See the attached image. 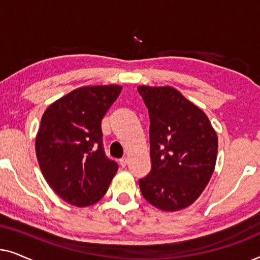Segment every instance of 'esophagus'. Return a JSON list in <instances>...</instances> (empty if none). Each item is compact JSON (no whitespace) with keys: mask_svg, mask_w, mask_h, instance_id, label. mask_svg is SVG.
I'll return each instance as SVG.
<instances>
[{"mask_svg":"<svg viewBox=\"0 0 260 260\" xmlns=\"http://www.w3.org/2000/svg\"><path fill=\"white\" fill-rule=\"evenodd\" d=\"M126 165H127V158L126 157H123V158L119 159V166L122 167V168H125Z\"/></svg>","mask_w":260,"mask_h":260,"instance_id":"34e87169","label":"esophagus"}]
</instances>
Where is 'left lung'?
<instances>
[{
    "label": "left lung",
    "mask_w": 260,
    "mask_h": 260,
    "mask_svg": "<svg viewBox=\"0 0 260 260\" xmlns=\"http://www.w3.org/2000/svg\"><path fill=\"white\" fill-rule=\"evenodd\" d=\"M150 118L151 170L140 179L145 200L175 212L200 197L214 172L218 136L201 109L170 86H138Z\"/></svg>",
    "instance_id": "8db88e82"
}]
</instances>
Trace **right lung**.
Wrapping results in <instances>:
<instances>
[{
  "label": "right lung",
  "mask_w": 260,
  "mask_h": 260,
  "mask_svg": "<svg viewBox=\"0 0 260 260\" xmlns=\"http://www.w3.org/2000/svg\"><path fill=\"white\" fill-rule=\"evenodd\" d=\"M122 86L77 88L49 105L35 151L42 175L62 200L86 207L104 197L118 165L105 155L102 119Z\"/></svg>",
  "instance_id": "right-lung-1"
}]
</instances>
